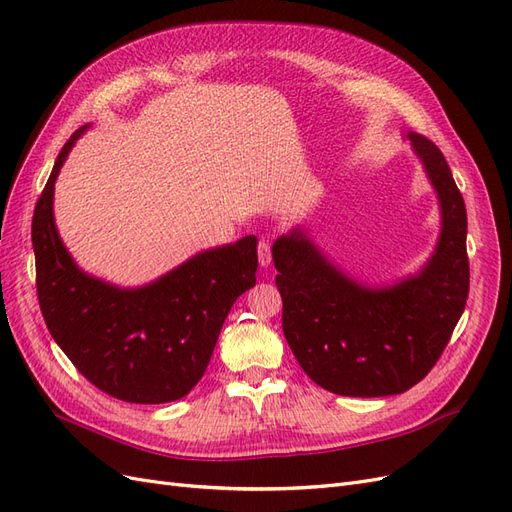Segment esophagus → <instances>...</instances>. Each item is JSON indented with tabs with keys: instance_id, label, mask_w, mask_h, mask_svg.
Listing matches in <instances>:
<instances>
[{
	"instance_id": "obj_1",
	"label": "esophagus",
	"mask_w": 512,
	"mask_h": 512,
	"mask_svg": "<svg viewBox=\"0 0 512 512\" xmlns=\"http://www.w3.org/2000/svg\"><path fill=\"white\" fill-rule=\"evenodd\" d=\"M258 262H260V267H265V269L271 265V245L267 239H260V243H258Z\"/></svg>"
}]
</instances>
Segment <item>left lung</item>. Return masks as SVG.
Segmentation results:
<instances>
[{"label": "left lung", "instance_id": "1", "mask_svg": "<svg viewBox=\"0 0 512 512\" xmlns=\"http://www.w3.org/2000/svg\"><path fill=\"white\" fill-rule=\"evenodd\" d=\"M440 205L436 250L418 273L386 286L354 280L322 254L307 228L273 243L282 329L305 374L346 397L399 395L436 365L466 307L468 215L442 151L408 132Z\"/></svg>", "mask_w": 512, "mask_h": 512}]
</instances>
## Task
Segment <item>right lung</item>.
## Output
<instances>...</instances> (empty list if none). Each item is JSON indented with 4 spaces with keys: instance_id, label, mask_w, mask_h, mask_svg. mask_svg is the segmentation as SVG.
I'll list each match as a JSON object with an SVG mask.
<instances>
[{
    "instance_id": "obj_1",
    "label": "right lung",
    "mask_w": 512,
    "mask_h": 512,
    "mask_svg": "<svg viewBox=\"0 0 512 512\" xmlns=\"http://www.w3.org/2000/svg\"><path fill=\"white\" fill-rule=\"evenodd\" d=\"M87 128L59 151L34 211L42 316L57 346L100 391L130 404H166L203 378L232 303L256 286L258 239L247 235L200 252L141 288H119L85 273L59 237L53 194L61 166Z\"/></svg>"
}]
</instances>
